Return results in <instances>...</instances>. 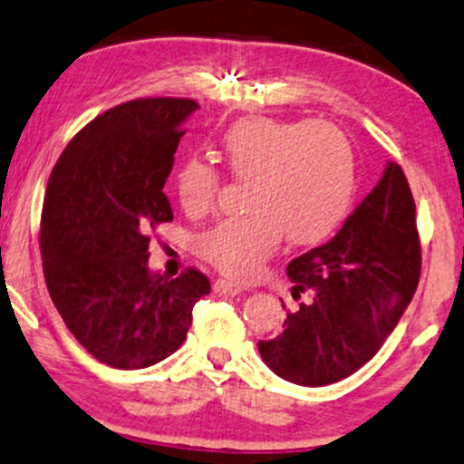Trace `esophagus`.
Instances as JSON below:
<instances>
[{
    "label": "esophagus",
    "instance_id": "obj_1",
    "mask_svg": "<svg viewBox=\"0 0 464 464\" xmlns=\"http://www.w3.org/2000/svg\"><path fill=\"white\" fill-rule=\"evenodd\" d=\"M212 288H215L217 295H241L243 293V286L241 285H234V282H227V280H217L215 285H212Z\"/></svg>",
    "mask_w": 464,
    "mask_h": 464
}]
</instances>
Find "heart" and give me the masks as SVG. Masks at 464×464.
I'll return each instance as SVG.
<instances>
[{"instance_id":"heart-1","label":"heart","mask_w":464,"mask_h":464,"mask_svg":"<svg viewBox=\"0 0 464 464\" xmlns=\"http://www.w3.org/2000/svg\"><path fill=\"white\" fill-rule=\"evenodd\" d=\"M230 173L249 182L247 217L199 234L198 254L223 274L249 277L280 247L324 241L339 227L356 190V158L343 130L328 121L241 119L221 136ZM219 193V173L190 158L178 169L176 195L190 215L208 210Z\"/></svg>"}]
</instances>
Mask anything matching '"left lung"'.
Wrapping results in <instances>:
<instances>
[{
	"label": "left lung",
	"mask_w": 464,
	"mask_h": 464,
	"mask_svg": "<svg viewBox=\"0 0 464 464\" xmlns=\"http://www.w3.org/2000/svg\"><path fill=\"white\" fill-rule=\"evenodd\" d=\"M419 274L415 199L401 167L386 162L336 237L288 263L291 295L302 302L280 334L258 341L260 358L286 382H339L378 353L415 295Z\"/></svg>",
	"instance_id": "obj_1"
}]
</instances>
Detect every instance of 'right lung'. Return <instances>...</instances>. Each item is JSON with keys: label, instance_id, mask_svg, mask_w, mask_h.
Listing matches in <instances>:
<instances>
[{"label": "right lung", "instance_id": "add662e5", "mask_svg": "<svg viewBox=\"0 0 464 464\" xmlns=\"http://www.w3.org/2000/svg\"><path fill=\"white\" fill-rule=\"evenodd\" d=\"M198 103L125 102L71 139L49 176L41 217L43 274L71 334L114 369L165 361L187 339L210 282L147 266L150 230L173 219L162 193L182 125Z\"/></svg>", "mask_w": 464, "mask_h": 464}]
</instances>
